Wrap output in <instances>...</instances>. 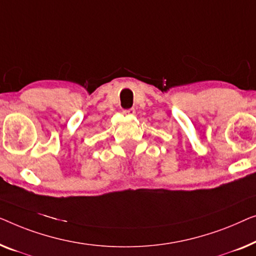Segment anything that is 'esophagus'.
<instances>
[{
    "label": "esophagus",
    "mask_w": 256,
    "mask_h": 256,
    "mask_svg": "<svg viewBox=\"0 0 256 256\" xmlns=\"http://www.w3.org/2000/svg\"><path fill=\"white\" fill-rule=\"evenodd\" d=\"M136 114V110L131 108V109H126V110H123V114L124 116H132V114Z\"/></svg>",
    "instance_id": "obj_1"
}]
</instances>
